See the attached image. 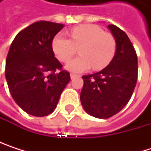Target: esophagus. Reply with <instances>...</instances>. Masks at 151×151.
I'll return each mask as SVG.
<instances>
[{
  "mask_svg": "<svg viewBox=\"0 0 151 151\" xmlns=\"http://www.w3.org/2000/svg\"><path fill=\"white\" fill-rule=\"evenodd\" d=\"M71 78L72 79H73V78H75L77 77H78V75H77V74H74V73H71Z\"/></svg>",
  "mask_w": 151,
  "mask_h": 151,
  "instance_id": "obj_1",
  "label": "esophagus"
}]
</instances>
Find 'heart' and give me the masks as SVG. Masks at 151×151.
Segmentation results:
<instances>
[{"instance_id":"obj_1","label":"heart","mask_w":151,"mask_h":151,"mask_svg":"<svg viewBox=\"0 0 151 151\" xmlns=\"http://www.w3.org/2000/svg\"><path fill=\"white\" fill-rule=\"evenodd\" d=\"M71 39L62 34L57 35L52 40V50L56 58L61 62L69 61L79 49L80 57L67 63L65 68L73 73H82L91 68L101 69L113 59L116 42L114 37L105 33L94 24H84L72 29Z\"/></svg>"}]
</instances>
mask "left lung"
Returning <instances> with one entry per match:
<instances>
[{"label":"left lung","instance_id":"8db88e82","mask_svg":"<svg viewBox=\"0 0 151 151\" xmlns=\"http://www.w3.org/2000/svg\"><path fill=\"white\" fill-rule=\"evenodd\" d=\"M116 42L114 56L101 72L84 75L80 101L85 111L106 119L120 112L130 100L137 81V56L127 34L115 25L107 26Z\"/></svg>","mask_w":151,"mask_h":151}]
</instances>
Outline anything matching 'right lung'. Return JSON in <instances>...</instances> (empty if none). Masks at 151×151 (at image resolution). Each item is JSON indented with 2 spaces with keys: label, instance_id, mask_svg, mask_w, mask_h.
Wrapping results in <instances>:
<instances>
[{
  "label": "right lung",
  "instance_id": "right-lung-1",
  "mask_svg": "<svg viewBox=\"0 0 151 151\" xmlns=\"http://www.w3.org/2000/svg\"><path fill=\"white\" fill-rule=\"evenodd\" d=\"M64 26L46 21L34 22L20 31L10 45L5 69L8 86L16 104L29 114H51L71 79L51 45Z\"/></svg>",
  "mask_w": 151,
  "mask_h": 151
}]
</instances>
